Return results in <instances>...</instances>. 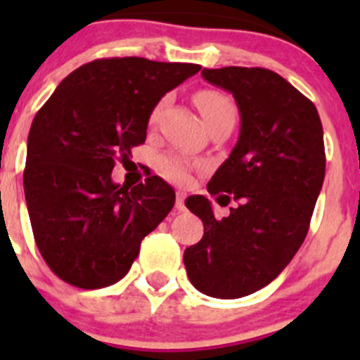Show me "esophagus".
Segmentation results:
<instances>
[{
    "label": "esophagus",
    "mask_w": 360,
    "mask_h": 360,
    "mask_svg": "<svg viewBox=\"0 0 360 360\" xmlns=\"http://www.w3.org/2000/svg\"><path fill=\"white\" fill-rule=\"evenodd\" d=\"M186 193H182V191H178L176 193V200H174V207H176V211L182 212L184 209H186Z\"/></svg>",
    "instance_id": "obj_1"
}]
</instances>
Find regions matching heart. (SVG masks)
Returning a JSON list of instances; mask_svg holds the SVG:
<instances>
[{
    "mask_svg": "<svg viewBox=\"0 0 360 360\" xmlns=\"http://www.w3.org/2000/svg\"><path fill=\"white\" fill-rule=\"evenodd\" d=\"M195 103L198 106L200 113H202L205 124L212 122L216 117H219L221 113H227V111H234V104L229 97H225L224 94L212 90H203L198 91L195 95ZM160 106H157V110L153 111L151 120L157 119ZM160 171L164 173V176H167L169 180L174 182H186L187 174H189V167H187L186 160H182L180 157H174V155H167L160 160Z\"/></svg>",
    "mask_w": 360,
    "mask_h": 360,
    "instance_id": "1",
    "label": "heart"
}]
</instances>
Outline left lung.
Returning <instances> with one entry per match:
<instances>
[{
	"mask_svg": "<svg viewBox=\"0 0 360 360\" xmlns=\"http://www.w3.org/2000/svg\"><path fill=\"white\" fill-rule=\"evenodd\" d=\"M202 77L231 91L241 117L236 146L207 191L240 203L216 219L205 196L186 200L203 238L184 263L196 290L238 299L274 281L307 238L326 167L323 124L310 98L272 70L203 68Z\"/></svg>",
	"mask_w": 360,
	"mask_h": 360,
	"instance_id": "obj_1",
	"label": "left lung"
}]
</instances>
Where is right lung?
I'll list each match as a JSON object with an SVG mask.
<instances>
[{
  "label": "right lung",
  "instance_id": "1",
  "mask_svg": "<svg viewBox=\"0 0 360 360\" xmlns=\"http://www.w3.org/2000/svg\"><path fill=\"white\" fill-rule=\"evenodd\" d=\"M202 66L110 57L79 66L32 120L23 174L36 245L73 287H110L131 269L141 241L174 205V191L149 174L111 180L117 160L144 144L151 111Z\"/></svg>",
  "mask_w": 360,
  "mask_h": 360
}]
</instances>
